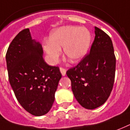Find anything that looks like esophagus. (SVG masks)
Returning a JSON list of instances; mask_svg holds the SVG:
<instances>
[{"label": "esophagus", "mask_w": 130, "mask_h": 130, "mask_svg": "<svg viewBox=\"0 0 130 130\" xmlns=\"http://www.w3.org/2000/svg\"><path fill=\"white\" fill-rule=\"evenodd\" d=\"M60 72H61L62 76H64V75H66V69H63V68H60Z\"/></svg>", "instance_id": "obj_1"}]
</instances>
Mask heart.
<instances>
[{"mask_svg": "<svg viewBox=\"0 0 130 130\" xmlns=\"http://www.w3.org/2000/svg\"><path fill=\"white\" fill-rule=\"evenodd\" d=\"M91 42L89 30L77 26H64L52 31L49 39L43 48L48 61L55 64L58 61L64 48V56L72 63H77L87 55Z\"/></svg>", "mask_w": 130, "mask_h": 130, "instance_id": "heart-1", "label": "heart"}]
</instances>
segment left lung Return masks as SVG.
Segmentation results:
<instances>
[{
    "mask_svg": "<svg viewBox=\"0 0 130 130\" xmlns=\"http://www.w3.org/2000/svg\"><path fill=\"white\" fill-rule=\"evenodd\" d=\"M95 35L90 53L66 72L75 99L87 109L99 107L107 101L115 78L116 57L111 38L97 27Z\"/></svg>",
    "mask_w": 130,
    "mask_h": 130,
    "instance_id": "obj_1",
    "label": "left lung"
}]
</instances>
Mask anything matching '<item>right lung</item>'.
Listing matches in <instances>:
<instances>
[{
	"mask_svg": "<svg viewBox=\"0 0 130 130\" xmlns=\"http://www.w3.org/2000/svg\"><path fill=\"white\" fill-rule=\"evenodd\" d=\"M42 45L32 39L30 30L21 31L6 54L9 81L20 105L32 115H45L55 101L61 74L43 58Z\"/></svg>",
	"mask_w": 130,
	"mask_h": 130,
	"instance_id": "add662e5",
	"label": "right lung"
}]
</instances>
